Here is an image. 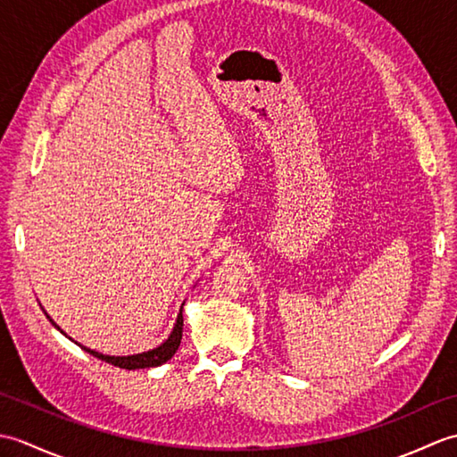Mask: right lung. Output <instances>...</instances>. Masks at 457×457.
Masks as SVG:
<instances>
[{"instance_id": "right-lung-1", "label": "right lung", "mask_w": 457, "mask_h": 457, "mask_svg": "<svg viewBox=\"0 0 457 457\" xmlns=\"http://www.w3.org/2000/svg\"><path fill=\"white\" fill-rule=\"evenodd\" d=\"M184 306V304H182ZM182 306H180V312H179V318H177V324H174V328H172V332H170V336L164 339V342L159 345V347H154V349H149V352H143V353H135V355H104V353H98L96 352V349H90V347H86V345H80L84 352H88L90 355H94V357H98V359H102V361H105V363H112V365H115V367H121V369H147V367H159V365H162V363H167L169 359L177 353V349H179V345H180V339H182V324H184V320H182ZM46 314V312H45ZM46 318L51 320V316L46 314ZM51 324L56 328V329H61L58 328L56 324H54V320H51ZM61 334H64L62 329H61ZM66 336V334H64Z\"/></svg>"}]
</instances>
